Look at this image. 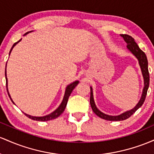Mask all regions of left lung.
<instances>
[{"mask_svg": "<svg viewBox=\"0 0 154 154\" xmlns=\"http://www.w3.org/2000/svg\"><path fill=\"white\" fill-rule=\"evenodd\" d=\"M121 35L123 37L124 41H125V42L127 44V49H128L129 51H130L131 52H132V54L137 57L138 61H139V65L140 66L141 71H142V73L143 75V79H144V88H143L141 99L140 100L139 103H137V105H136L133 109L129 110V111L124 112V113H123L121 115L113 116L105 114V113H102L101 111H100V110L97 108L95 103H94V98H93L92 88L90 87V91H91L90 105L91 107V109H92L93 112H94L97 116H99L100 118L105 119V120H108V121H123L129 118L133 113H135V111L138 109V108H140V107L143 105L145 100H146L148 89V87H149L150 76H149V72H148V60H147V57L146 54L143 52L142 50L140 49L138 45L136 44V42L134 41V39L133 38L132 36L127 35V34H122Z\"/></svg>", "mask_w": 154, "mask_h": 154, "instance_id": "left-lung-1", "label": "left lung"}]
</instances>
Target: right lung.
<instances>
[{
    "mask_svg": "<svg viewBox=\"0 0 154 154\" xmlns=\"http://www.w3.org/2000/svg\"><path fill=\"white\" fill-rule=\"evenodd\" d=\"M20 41H21V39H20V41H17V42L14 43V44L13 46H12L11 50H10V51H9V54H10V53H11L12 49H13V48H14V46L15 45L17 44V43L20 42ZM5 76H6V89H7V91H8L7 78H6V71H5ZM78 84H79V81H75V82H72V84H69V85L67 86L66 89H65V96H64V98H63V102H62V103H61V104H60V106L58 107L57 109L55 110L54 112H52V113H50V114L47 115V116H41V117L32 116L27 115V114H26V113H25V115L27 117H28L29 119H32V120H35V121H39V122H46V121H49V120H51V119H54L57 118L58 116H60L63 113L64 110H65V107H66L67 103H68V100L69 97H70V94H71V92L72 91V90H73V89L75 87V86H76V85H77ZM8 96H9L10 99H11V100L12 101V103H14L13 102V100H11V97H10V95H9V93H8Z\"/></svg>",
    "mask_w": 154,
    "mask_h": 154,
    "instance_id": "1",
    "label": "right lung"
}]
</instances>
